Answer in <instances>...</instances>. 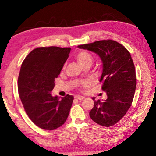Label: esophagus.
<instances>
[{"label": "esophagus", "mask_w": 156, "mask_h": 156, "mask_svg": "<svg viewBox=\"0 0 156 156\" xmlns=\"http://www.w3.org/2000/svg\"><path fill=\"white\" fill-rule=\"evenodd\" d=\"M75 98H76V99H78V100H83V99H85V97H82V96H78V95L76 96Z\"/></svg>", "instance_id": "34e87169"}]
</instances>
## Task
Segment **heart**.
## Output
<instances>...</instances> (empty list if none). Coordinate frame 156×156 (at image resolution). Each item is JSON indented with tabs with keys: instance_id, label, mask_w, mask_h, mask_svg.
<instances>
[{
	"instance_id": "heart-1",
	"label": "heart",
	"mask_w": 156,
	"mask_h": 156,
	"mask_svg": "<svg viewBox=\"0 0 156 156\" xmlns=\"http://www.w3.org/2000/svg\"><path fill=\"white\" fill-rule=\"evenodd\" d=\"M75 58L77 61L79 65H80L81 67L83 65H86V64H91L92 62L93 58L91 57V55L88 53L87 52H84V51H82V52H78L77 54L76 55ZM87 82H81L80 84L82 85H86Z\"/></svg>"
}]
</instances>
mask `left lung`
<instances>
[{
  "label": "left lung",
  "mask_w": 156,
  "mask_h": 156,
  "mask_svg": "<svg viewBox=\"0 0 156 156\" xmlns=\"http://www.w3.org/2000/svg\"><path fill=\"white\" fill-rule=\"evenodd\" d=\"M78 48L94 52L101 59L99 82L107 98L104 101H94L89 116L98 124L112 126L124 116L133 99L136 76L131 55L122 44L112 40L82 44Z\"/></svg>",
  "instance_id": "1"
}]
</instances>
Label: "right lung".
I'll return each mask as SVG.
<instances>
[{
  "instance_id": "obj_1",
  "label": "right lung",
  "mask_w": 156,
  "mask_h": 156,
  "mask_svg": "<svg viewBox=\"0 0 156 156\" xmlns=\"http://www.w3.org/2000/svg\"><path fill=\"white\" fill-rule=\"evenodd\" d=\"M70 48H38L25 57L21 65L18 85L25 112L40 129L55 130L63 125L69 116L74 97L52 95Z\"/></svg>"
}]
</instances>
